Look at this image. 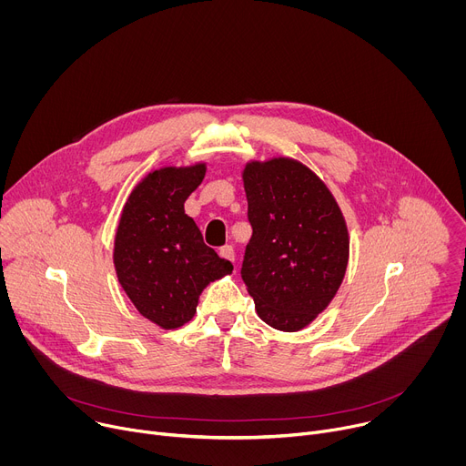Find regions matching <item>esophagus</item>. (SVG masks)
I'll return each mask as SVG.
<instances>
[{
  "instance_id": "34e87169",
  "label": "esophagus",
  "mask_w": 466,
  "mask_h": 466,
  "mask_svg": "<svg viewBox=\"0 0 466 466\" xmlns=\"http://www.w3.org/2000/svg\"><path fill=\"white\" fill-rule=\"evenodd\" d=\"M219 256L234 263V247H232V245H225V247H221V248H219Z\"/></svg>"
}]
</instances>
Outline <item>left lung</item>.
<instances>
[{
  "label": "left lung",
  "instance_id": "left-lung-1",
  "mask_svg": "<svg viewBox=\"0 0 466 466\" xmlns=\"http://www.w3.org/2000/svg\"><path fill=\"white\" fill-rule=\"evenodd\" d=\"M241 178L252 227L241 279L263 322L299 331L328 308L345 279V216L328 186L295 158L250 160Z\"/></svg>",
  "mask_w": 466,
  "mask_h": 466
}]
</instances>
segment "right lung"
Here are the masks:
<instances>
[{"instance_id":"1","label":"right lung","mask_w":466,"mask_h":466,"mask_svg":"<svg viewBox=\"0 0 466 466\" xmlns=\"http://www.w3.org/2000/svg\"><path fill=\"white\" fill-rule=\"evenodd\" d=\"M207 162L164 166L147 173L127 197L114 238L117 282L135 308L162 329L193 319L210 282L232 273V263L205 245L184 212L201 186Z\"/></svg>"}]
</instances>
